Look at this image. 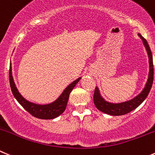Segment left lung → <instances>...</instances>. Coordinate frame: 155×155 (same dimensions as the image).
Listing matches in <instances>:
<instances>
[{"mask_svg":"<svg viewBox=\"0 0 155 155\" xmlns=\"http://www.w3.org/2000/svg\"><path fill=\"white\" fill-rule=\"evenodd\" d=\"M138 36L142 39V42L145 48L148 52V58H149V64L150 70L149 74H148V79L147 81L146 85L143 91L138 94L135 98L132 99L130 101H126V102L120 103V104H112V103L107 102L102 98L101 94L99 92V89L96 87L95 91L94 94V102L96 107L100 111L103 112L107 114L111 115V116H122V115L127 114L130 113L131 111L136 109L141 103L145 101L146 97H148L151 88L152 87L153 80H154V68H153V58L152 53H151L150 47L148 45V42L145 38H143L141 34L138 33Z\"/></svg>","mask_w":155,"mask_h":155,"instance_id":"8db88e82","label":"left lung"}]
</instances>
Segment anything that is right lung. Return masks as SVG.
Listing matches in <instances>:
<instances>
[{
  "mask_svg": "<svg viewBox=\"0 0 155 155\" xmlns=\"http://www.w3.org/2000/svg\"><path fill=\"white\" fill-rule=\"evenodd\" d=\"M81 78H79L74 81L68 85L64 89L62 94L59 96L56 101L49 104L45 105H39V104H35L33 103L29 102L26 99L23 98L21 94L19 93L18 90L14 84V79L12 76V70H11V64L10 66V71H9V79H10V85L13 94L16 98L19 104L28 112L30 113L32 116L42 119H51L58 117L64 111L67 106L68 101L69 95L75 85L78 83L79 81Z\"/></svg>",
  "mask_w": 155,
  "mask_h": 155,
  "instance_id": "obj_1",
  "label": "right lung"
}]
</instances>
